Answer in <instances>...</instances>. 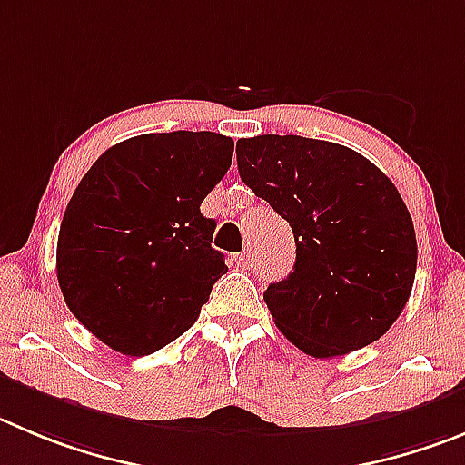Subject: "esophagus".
I'll return each instance as SVG.
<instances>
[{"mask_svg": "<svg viewBox=\"0 0 465 465\" xmlns=\"http://www.w3.org/2000/svg\"><path fill=\"white\" fill-rule=\"evenodd\" d=\"M236 263L241 268H252L254 266V254L250 250H242L241 254H236Z\"/></svg>", "mask_w": 465, "mask_h": 465, "instance_id": "obj_1", "label": "esophagus"}]
</instances>
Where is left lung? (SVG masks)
Returning a JSON list of instances; mask_svg holds the SVG:
<instances>
[{"label":"left lung","instance_id":"1","mask_svg":"<svg viewBox=\"0 0 465 465\" xmlns=\"http://www.w3.org/2000/svg\"><path fill=\"white\" fill-rule=\"evenodd\" d=\"M238 173L292 227L296 263L263 292L286 340L312 358L371 344L406 307L418 268L411 213L374 163L323 140L259 134Z\"/></svg>","mask_w":465,"mask_h":465}]
</instances>
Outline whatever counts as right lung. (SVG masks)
<instances>
[{
    "label": "right lung",
    "mask_w": 465,
    "mask_h": 465,
    "mask_svg": "<svg viewBox=\"0 0 465 465\" xmlns=\"http://www.w3.org/2000/svg\"><path fill=\"white\" fill-rule=\"evenodd\" d=\"M233 140L149 133L91 164L64 213L56 280L75 319L124 355H149L197 321L227 272L215 220L199 206L220 183Z\"/></svg>",
    "instance_id": "add662e5"
}]
</instances>
